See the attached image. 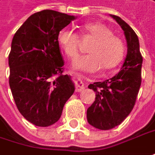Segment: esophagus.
<instances>
[{
    "mask_svg": "<svg viewBox=\"0 0 155 155\" xmlns=\"http://www.w3.org/2000/svg\"><path fill=\"white\" fill-rule=\"evenodd\" d=\"M74 78L76 79V91H82L84 89V84L82 81L81 78L79 76H77Z\"/></svg>",
    "mask_w": 155,
    "mask_h": 155,
    "instance_id": "34e87169",
    "label": "esophagus"
}]
</instances>
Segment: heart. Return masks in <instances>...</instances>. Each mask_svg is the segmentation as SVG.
Wrapping results in <instances>:
<instances>
[{
	"instance_id": "obj_1",
	"label": "heart",
	"mask_w": 155,
	"mask_h": 155,
	"mask_svg": "<svg viewBox=\"0 0 155 155\" xmlns=\"http://www.w3.org/2000/svg\"><path fill=\"white\" fill-rule=\"evenodd\" d=\"M84 35L93 39L88 48L89 54L76 58L72 68L83 72H96L103 68L104 71L116 67L123 59L125 44L112 30L100 22H91L82 27ZM58 43L65 55L73 59L78 53L79 37L69 28H62L58 33Z\"/></svg>"
}]
</instances>
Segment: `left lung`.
<instances>
[{
	"label": "left lung",
	"mask_w": 155,
	"mask_h": 155,
	"mask_svg": "<svg viewBox=\"0 0 155 155\" xmlns=\"http://www.w3.org/2000/svg\"><path fill=\"white\" fill-rule=\"evenodd\" d=\"M124 31L127 54L120 71L112 78L89 84L96 93L95 101L87 109L91 126L100 130H110L120 125L132 112L141 84L143 58L139 38L134 29L117 15H111Z\"/></svg>",
	"instance_id": "obj_1"
}]
</instances>
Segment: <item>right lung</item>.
<instances>
[{"instance_id": "add662e5", "label": "right lung", "mask_w": 155, "mask_h": 155, "mask_svg": "<svg viewBox=\"0 0 155 155\" xmlns=\"http://www.w3.org/2000/svg\"><path fill=\"white\" fill-rule=\"evenodd\" d=\"M76 19L46 9L33 14L15 34L8 56L9 86L21 114L37 127L58 121L74 93L71 76L64 75L58 33Z\"/></svg>"}]
</instances>
